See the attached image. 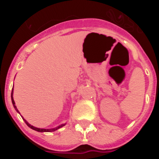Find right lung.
<instances>
[{"instance_id": "right-lung-1", "label": "right lung", "mask_w": 159, "mask_h": 159, "mask_svg": "<svg viewBox=\"0 0 159 159\" xmlns=\"http://www.w3.org/2000/svg\"><path fill=\"white\" fill-rule=\"evenodd\" d=\"M12 95H13V88H12V93H11V99H12V105H13L14 108H15V110H16V111L18 112V113H20L19 111H18V110H17V108H16V105H15V102H14V99H13V97H12ZM22 118H23V117H22ZM23 119H24V121L25 122V123H26V124H27L28 126H29V127H30L31 129H32V130H36V131H39V132H52V131H55V130H58L59 128H60V127H64V125H65V123H64V124H61V125H60V126H59V127H56V128H52V129H42V128H37V127H33V126H32V125L29 124V123H28V122L26 121V120H25V119H24V118H23Z\"/></svg>"}]
</instances>
